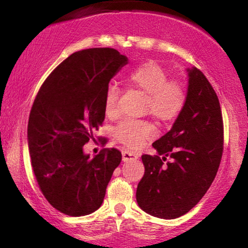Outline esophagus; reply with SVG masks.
I'll list each match as a JSON object with an SVG mask.
<instances>
[{"mask_svg":"<svg viewBox=\"0 0 248 248\" xmlns=\"http://www.w3.org/2000/svg\"><path fill=\"white\" fill-rule=\"evenodd\" d=\"M139 155L136 153L130 152V150H124L122 152V161L127 162V161H134V160H138Z\"/></svg>","mask_w":248,"mask_h":248,"instance_id":"34e87169","label":"esophagus"}]
</instances>
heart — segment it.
Masks as SVG:
<instances>
[{"mask_svg": "<svg viewBox=\"0 0 248 248\" xmlns=\"http://www.w3.org/2000/svg\"><path fill=\"white\" fill-rule=\"evenodd\" d=\"M168 78L167 71L154 62H147L135 67L128 76L130 84L147 94L144 110L161 122L176 120L186 104V90L183 82ZM104 107L108 116L118 115L119 88L115 85L108 86ZM155 132L153 122L126 119L114 128V136L122 144L135 149L153 138Z\"/></svg>", "mask_w": 248, "mask_h": 248, "instance_id": "heart-1", "label": "heart"}]
</instances>
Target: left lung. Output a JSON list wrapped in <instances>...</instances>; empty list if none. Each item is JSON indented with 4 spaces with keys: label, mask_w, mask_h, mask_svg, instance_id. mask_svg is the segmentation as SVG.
I'll use <instances>...</instances> for the list:
<instances>
[{
    "label": "left lung",
    "mask_w": 248,
    "mask_h": 248,
    "mask_svg": "<svg viewBox=\"0 0 248 248\" xmlns=\"http://www.w3.org/2000/svg\"><path fill=\"white\" fill-rule=\"evenodd\" d=\"M186 72L189 85L183 112L171 129L153 143L158 155H142L144 175L136 190V202L144 212L162 219L186 215L203 198L223 155L218 96L197 67ZM167 155L173 162L164 165Z\"/></svg>",
    "instance_id": "1"
}]
</instances>
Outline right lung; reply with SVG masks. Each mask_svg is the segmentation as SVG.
Returning a JSON list of instances; mask_svg holds the SVG:
<instances>
[{"label": "right lung", "mask_w": 248, "mask_h": 248, "mask_svg": "<svg viewBox=\"0 0 248 248\" xmlns=\"http://www.w3.org/2000/svg\"><path fill=\"white\" fill-rule=\"evenodd\" d=\"M126 64L110 47L78 51L52 71L33 101L28 122L33 172L47 202L67 216L98 210L121 162L115 148L90 157L82 147L104 122L108 84Z\"/></svg>", "instance_id": "obj_1"}]
</instances>
